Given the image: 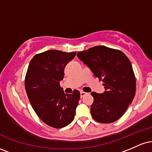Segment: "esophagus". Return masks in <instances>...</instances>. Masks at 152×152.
<instances>
[{
  "mask_svg": "<svg viewBox=\"0 0 152 152\" xmlns=\"http://www.w3.org/2000/svg\"><path fill=\"white\" fill-rule=\"evenodd\" d=\"M86 95V92H83V91L80 92V96H81V98H83V97Z\"/></svg>",
  "mask_w": 152,
  "mask_h": 152,
  "instance_id": "34e87169",
  "label": "esophagus"
}]
</instances>
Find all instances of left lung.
Segmentation results:
<instances>
[{"label": "left lung", "mask_w": 152, "mask_h": 152, "mask_svg": "<svg viewBox=\"0 0 152 152\" xmlns=\"http://www.w3.org/2000/svg\"><path fill=\"white\" fill-rule=\"evenodd\" d=\"M78 58L104 82L103 94L92 92V117L101 123L121 118L136 93V78L129 59L121 50L98 46L77 53Z\"/></svg>", "instance_id": "obj_1"}]
</instances>
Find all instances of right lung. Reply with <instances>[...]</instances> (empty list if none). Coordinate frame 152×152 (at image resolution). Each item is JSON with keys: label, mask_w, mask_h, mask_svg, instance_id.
<instances>
[{"label": "right lung", "mask_w": 152, "mask_h": 152, "mask_svg": "<svg viewBox=\"0 0 152 152\" xmlns=\"http://www.w3.org/2000/svg\"><path fill=\"white\" fill-rule=\"evenodd\" d=\"M76 53L46 50L34 56L28 68L25 88L29 102L38 117L53 128L69 125L76 114L79 91L67 94L60 86L66 64Z\"/></svg>", "instance_id": "obj_1"}]
</instances>
